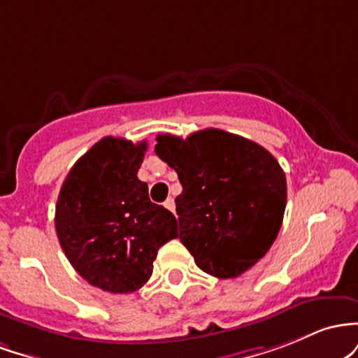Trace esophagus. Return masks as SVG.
Wrapping results in <instances>:
<instances>
[{
  "instance_id": "esophagus-1",
  "label": "esophagus",
  "mask_w": 358,
  "mask_h": 358,
  "mask_svg": "<svg viewBox=\"0 0 358 358\" xmlns=\"http://www.w3.org/2000/svg\"><path fill=\"white\" fill-rule=\"evenodd\" d=\"M164 206H166L169 211H172V213L176 211V203H174V199H172V198H167L166 203H164Z\"/></svg>"
}]
</instances>
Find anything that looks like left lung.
<instances>
[{
	"mask_svg": "<svg viewBox=\"0 0 358 358\" xmlns=\"http://www.w3.org/2000/svg\"><path fill=\"white\" fill-rule=\"evenodd\" d=\"M155 154L178 172L179 238L201 271L242 275L272 247L286 210V174L252 140L218 128L159 135Z\"/></svg>",
	"mask_w": 358,
	"mask_h": 358,
	"instance_id": "1",
	"label": "left lung"
}]
</instances>
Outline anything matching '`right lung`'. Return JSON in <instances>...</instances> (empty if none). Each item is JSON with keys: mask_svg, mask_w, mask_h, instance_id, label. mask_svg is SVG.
Returning <instances> with one entry per match:
<instances>
[{"mask_svg": "<svg viewBox=\"0 0 358 358\" xmlns=\"http://www.w3.org/2000/svg\"><path fill=\"white\" fill-rule=\"evenodd\" d=\"M147 142L104 136L64 180L55 231L72 267L91 286L127 294L150 279L159 248L178 238L176 216L136 178Z\"/></svg>", "mask_w": 358, "mask_h": 358, "instance_id": "add662e5", "label": "right lung"}]
</instances>
